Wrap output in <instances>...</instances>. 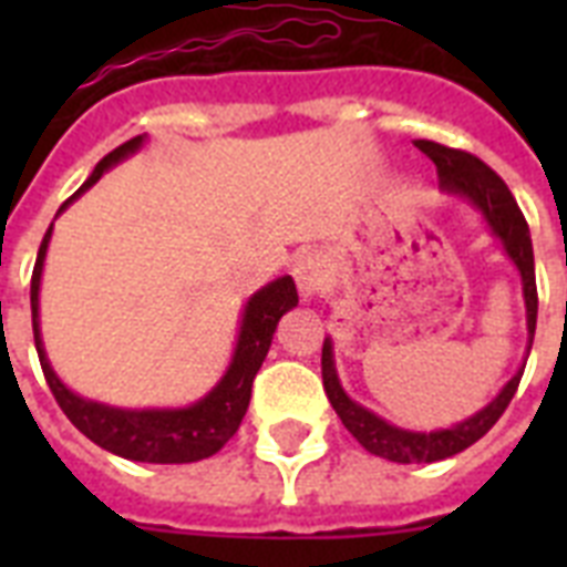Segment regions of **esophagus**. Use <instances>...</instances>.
I'll return each instance as SVG.
<instances>
[{
	"label": "esophagus",
	"mask_w": 567,
	"mask_h": 567,
	"mask_svg": "<svg viewBox=\"0 0 567 567\" xmlns=\"http://www.w3.org/2000/svg\"><path fill=\"white\" fill-rule=\"evenodd\" d=\"M293 282L300 288V293L309 300L315 293L323 291L327 285V270H323V258L318 252H306L293 261Z\"/></svg>",
	"instance_id": "1"
}]
</instances>
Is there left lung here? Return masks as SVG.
<instances>
[{"label":"left lung","mask_w":567,"mask_h":567,"mask_svg":"<svg viewBox=\"0 0 567 567\" xmlns=\"http://www.w3.org/2000/svg\"><path fill=\"white\" fill-rule=\"evenodd\" d=\"M414 146L421 150L439 171V182L444 194L462 196L474 205L476 212L483 214V220L488 223L492 235L503 244V252L509 256V261L518 267L520 285H524V306H527V355L533 347V336H536V315H538V293H536V261H533V240H529V226L520 214L518 203L512 190L506 188V182L497 173L483 164L476 155L462 153V150H450L435 141H414ZM320 373H323V388L336 414L341 417L350 435L362 444L368 453L382 456L388 462H400V465H421V462H441L467 450L474 441H480L485 432L492 430L494 423L501 421V414L506 412V405L512 403V396L518 391V382L524 377V364L518 373L501 388V394L494 396L492 403L483 405L480 412L465 417V421L453 423L447 430L432 432H414L403 430L388 423L385 417H379L377 412L364 409L347 394L341 388V379L336 371V355H332V338L323 341V359H320Z\"/></svg>","instance_id":"left-lung-1"}]
</instances>
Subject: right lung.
<instances>
[{"label":"right lung","instance_id":"obj_1","mask_svg":"<svg viewBox=\"0 0 567 567\" xmlns=\"http://www.w3.org/2000/svg\"><path fill=\"white\" fill-rule=\"evenodd\" d=\"M144 141L146 135H137L123 146H117L114 153L105 155L93 167L82 188L58 208V214L64 212L75 196H82L91 185H96L102 173L111 171L114 164H120L128 155H135L144 146ZM49 238H52V226L43 235L38 261H34V274H31V329H34L40 368H43V377H47L61 412L93 444H100L102 450H109L114 456L132 458V462L185 465V462H199V458L214 456L238 432L240 421L247 414L252 379H256L258 368H261L267 350H270L276 323H279L285 311H291L297 306V285H293L291 276H279V279L267 282L265 288H258L249 297L247 306H244V315H240L238 344H235L229 368L208 394L199 396L196 403L185 405V409H117V405L96 403V400H87V396H79L75 391H70L49 364L43 338H40V276H43Z\"/></svg>","mask_w":567,"mask_h":567}]
</instances>
